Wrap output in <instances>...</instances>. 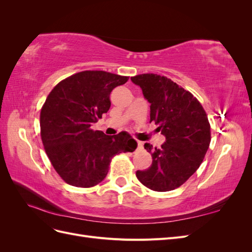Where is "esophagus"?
Here are the masks:
<instances>
[{"label": "esophagus", "instance_id": "34e87169", "mask_svg": "<svg viewBox=\"0 0 252 252\" xmlns=\"http://www.w3.org/2000/svg\"><path fill=\"white\" fill-rule=\"evenodd\" d=\"M136 144H138V149H143V142H141V141H138L136 142Z\"/></svg>", "mask_w": 252, "mask_h": 252}]
</instances>
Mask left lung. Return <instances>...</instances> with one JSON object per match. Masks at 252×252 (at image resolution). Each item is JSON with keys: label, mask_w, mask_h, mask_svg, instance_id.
I'll use <instances>...</instances> for the list:
<instances>
[{"label": "left lung", "mask_w": 252, "mask_h": 252, "mask_svg": "<svg viewBox=\"0 0 252 252\" xmlns=\"http://www.w3.org/2000/svg\"><path fill=\"white\" fill-rule=\"evenodd\" d=\"M131 81L150 103V122L166 138L159 148L145 143L152 164L135 175L151 190L170 191L184 184L203 162L211 140L207 114L196 97L163 75L144 73Z\"/></svg>", "instance_id": "obj_1"}]
</instances>
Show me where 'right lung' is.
<instances>
[{"mask_svg":"<svg viewBox=\"0 0 252 252\" xmlns=\"http://www.w3.org/2000/svg\"><path fill=\"white\" fill-rule=\"evenodd\" d=\"M128 77L102 70L70 75L51 90L40 116L41 138L53 168L67 184L88 188L108 173L111 158L138 144L126 131L106 135L91 125L110 108V93Z\"/></svg>","mask_w":252,"mask_h":252,"instance_id":"right-lung-1","label":"right lung"}]
</instances>
